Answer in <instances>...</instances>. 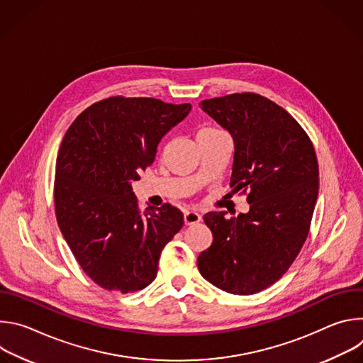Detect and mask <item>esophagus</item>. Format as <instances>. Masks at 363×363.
Segmentation results:
<instances>
[{"label":"esophagus","instance_id":"obj_1","mask_svg":"<svg viewBox=\"0 0 363 363\" xmlns=\"http://www.w3.org/2000/svg\"><path fill=\"white\" fill-rule=\"evenodd\" d=\"M201 221V216L196 213V211H186L184 214V223L185 225H192V224H196Z\"/></svg>","mask_w":363,"mask_h":363}]
</instances>
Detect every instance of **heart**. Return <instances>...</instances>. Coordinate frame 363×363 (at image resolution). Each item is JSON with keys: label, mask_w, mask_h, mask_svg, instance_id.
Masks as SVG:
<instances>
[{"label": "heart", "mask_w": 363, "mask_h": 363, "mask_svg": "<svg viewBox=\"0 0 363 363\" xmlns=\"http://www.w3.org/2000/svg\"><path fill=\"white\" fill-rule=\"evenodd\" d=\"M218 129H214V128H205V129H201L199 133H205V132H217Z\"/></svg>", "instance_id": "1"}]
</instances>
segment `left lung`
<instances>
[{
    "label": "left lung",
    "mask_w": 363,
    "mask_h": 363,
    "mask_svg": "<svg viewBox=\"0 0 363 363\" xmlns=\"http://www.w3.org/2000/svg\"><path fill=\"white\" fill-rule=\"evenodd\" d=\"M199 106L234 139L230 186L247 192L250 211L203 216L213 244L198 269L227 293L254 294L289 270L307 238L319 194L316 152L297 121L264 96L234 93Z\"/></svg>",
    "instance_id": "8db88e82"
}]
</instances>
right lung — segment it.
Returning a JSON list of instances; mask_svg holds the SVG:
<instances>
[{
  "label": "right lung",
  "instance_id": "add662e5",
  "mask_svg": "<svg viewBox=\"0 0 363 363\" xmlns=\"http://www.w3.org/2000/svg\"><path fill=\"white\" fill-rule=\"evenodd\" d=\"M189 111V103L113 96L82 112L62 140L57 223L83 272L105 290L125 294L149 286L164 247L184 225L171 203L140 211L132 182Z\"/></svg>",
  "mask_w": 363,
  "mask_h": 363
}]
</instances>
